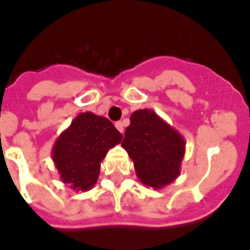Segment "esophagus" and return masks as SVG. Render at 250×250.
<instances>
[{"label": "esophagus", "mask_w": 250, "mask_h": 250, "mask_svg": "<svg viewBox=\"0 0 250 250\" xmlns=\"http://www.w3.org/2000/svg\"><path fill=\"white\" fill-rule=\"evenodd\" d=\"M115 127H117V129H118L121 133H123V131H125V127H123V123H122V122H117V123H115Z\"/></svg>", "instance_id": "34e87169"}]
</instances>
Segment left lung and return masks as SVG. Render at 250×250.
I'll list each match as a JSON object with an SVG mask.
<instances>
[{"instance_id":"obj_1","label":"left lung","mask_w":250,"mask_h":250,"mask_svg":"<svg viewBox=\"0 0 250 250\" xmlns=\"http://www.w3.org/2000/svg\"><path fill=\"white\" fill-rule=\"evenodd\" d=\"M129 121L122 146L140 181L157 190L172 184L181 173L185 157L186 143L181 133L150 109L133 111Z\"/></svg>"}]
</instances>
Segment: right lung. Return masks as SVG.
I'll return each mask as SVG.
<instances>
[{
    "instance_id": "1",
    "label": "right lung",
    "mask_w": 250,
    "mask_h": 250,
    "mask_svg": "<svg viewBox=\"0 0 250 250\" xmlns=\"http://www.w3.org/2000/svg\"><path fill=\"white\" fill-rule=\"evenodd\" d=\"M123 136L105 117L86 111L73 119L52 146V160L62 184L88 191L100 174L101 162Z\"/></svg>"
}]
</instances>
